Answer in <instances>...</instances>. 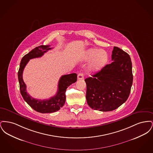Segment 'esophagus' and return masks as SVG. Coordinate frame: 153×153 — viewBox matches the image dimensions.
I'll list each match as a JSON object with an SVG mask.
<instances>
[{
    "label": "esophagus",
    "instance_id": "1",
    "mask_svg": "<svg viewBox=\"0 0 153 153\" xmlns=\"http://www.w3.org/2000/svg\"><path fill=\"white\" fill-rule=\"evenodd\" d=\"M77 79L78 80H83L84 79V75L83 73H80L77 75Z\"/></svg>",
    "mask_w": 153,
    "mask_h": 153
}]
</instances>
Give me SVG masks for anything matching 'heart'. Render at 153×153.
<instances>
[{
    "mask_svg": "<svg viewBox=\"0 0 153 153\" xmlns=\"http://www.w3.org/2000/svg\"><path fill=\"white\" fill-rule=\"evenodd\" d=\"M84 59L85 60L91 59L88 67L89 71H97L106 65L108 60V55L104 50L91 48L85 53Z\"/></svg>",
    "mask_w": 153,
    "mask_h": 153,
    "instance_id": "b5f03b06",
    "label": "heart"
}]
</instances>
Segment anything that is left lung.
I'll list each match as a JSON object with an SVG mask.
<instances>
[{"mask_svg":"<svg viewBox=\"0 0 153 153\" xmlns=\"http://www.w3.org/2000/svg\"><path fill=\"white\" fill-rule=\"evenodd\" d=\"M111 57L112 62L85 79L88 104L95 110L107 112L116 109L130 94L133 75L130 56L114 46Z\"/></svg>","mask_w":153,"mask_h":153,"instance_id":"obj_1","label":"left lung"}]
</instances>
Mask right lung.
Listing matches in <instances>:
<instances>
[{"instance_id":"right-lung-1","label":"right lung","mask_w":153,"mask_h":153,"mask_svg":"<svg viewBox=\"0 0 153 153\" xmlns=\"http://www.w3.org/2000/svg\"><path fill=\"white\" fill-rule=\"evenodd\" d=\"M50 46V45L39 46L23 56L18 73L21 94L23 99L33 109L42 114L54 112L62 107L65 102V92L67 88L77 81L76 73L62 76L58 82L57 94L48 100H42L34 99L29 95L26 91V85L22 78L23 69L30 59L42 57L45 53L52 49Z\"/></svg>"}]
</instances>
